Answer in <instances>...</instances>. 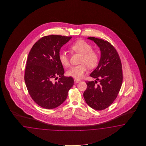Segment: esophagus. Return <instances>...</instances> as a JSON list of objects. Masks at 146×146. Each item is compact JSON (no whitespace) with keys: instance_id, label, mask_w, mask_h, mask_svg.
<instances>
[{"instance_id":"esophagus-1","label":"esophagus","mask_w":146,"mask_h":146,"mask_svg":"<svg viewBox=\"0 0 146 146\" xmlns=\"http://www.w3.org/2000/svg\"><path fill=\"white\" fill-rule=\"evenodd\" d=\"M74 82H75L76 84H77V83H78V82H80V80H78V79H74Z\"/></svg>"}]
</instances>
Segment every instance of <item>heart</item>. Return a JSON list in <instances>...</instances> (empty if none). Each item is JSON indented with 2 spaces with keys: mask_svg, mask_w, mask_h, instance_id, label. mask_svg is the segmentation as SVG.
Instances as JSON below:
<instances>
[{
  "mask_svg": "<svg viewBox=\"0 0 146 146\" xmlns=\"http://www.w3.org/2000/svg\"><path fill=\"white\" fill-rule=\"evenodd\" d=\"M70 49L82 54L80 62L82 64L71 67L67 72V74L68 76L79 79L83 77L87 72L88 66L91 68L96 66L99 61V55L95 50H92L90 44L83 40L76 41L70 46ZM58 59L64 66L68 67L69 65V58L65 52H59Z\"/></svg>",
  "mask_w": 146,
  "mask_h": 146,
  "instance_id": "obj_1",
  "label": "heart"
}]
</instances>
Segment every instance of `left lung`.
Segmentation results:
<instances>
[{
	"instance_id": "obj_1",
	"label": "left lung",
	"mask_w": 146,
	"mask_h": 146,
	"mask_svg": "<svg viewBox=\"0 0 146 146\" xmlns=\"http://www.w3.org/2000/svg\"><path fill=\"white\" fill-rule=\"evenodd\" d=\"M88 39L99 47L101 58L97 67L90 74L96 80L86 81L84 99L91 108L100 111L111 106L118 95L123 82L122 66L118 53L109 42L94 37ZM97 80L100 84L96 85Z\"/></svg>"
}]
</instances>
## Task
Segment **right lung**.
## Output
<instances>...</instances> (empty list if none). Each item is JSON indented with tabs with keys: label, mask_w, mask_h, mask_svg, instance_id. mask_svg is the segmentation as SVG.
I'll list each match as a JSON object with an SVG mask.
<instances>
[{
	"label": "right lung",
	"mask_w": 146,
	"mask_h": 146,
	"mask_svg": "<svg viewBox=\"0 0 146 146\" xmlns=\"http://www.w3.org/2000/svg\"><path fill=\"white\" fill-rule=\"evenodd\" d=\"M72 37L44 36L34 44L28 55L25 83L32 99L44 109H54L61 105L74 84L72 77L64 76V69L58 59L61 47ZM58 76V81L54 82L53 79Z\"/></svg>",
	"instance_id": "add662e5"
}]
</instances>
